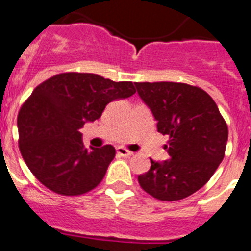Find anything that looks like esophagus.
Segmentation results:
<instances>
[{
  "mask_svg": "<svg viewBox=\"0 0 251 251\" xmlns=\"http://www.w3.org/2000/svg\"><path fill=\"white\" fill-rule=\"evenodd\" d=\"M116 152H117L119 156H122V157H129V156H131L132 154V152L125 150L124 147H117V148H116Z\"/></svg>",
  "mask_w": 251,
  "mask_h": 251,
  "instance_id": "obj_1",
  "label": "esophagus"
}]
</instances>
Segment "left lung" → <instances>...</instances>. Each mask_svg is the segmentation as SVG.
<instances>
[{
    "label": "left lung",
    "instance_id": "1",
    "mask_svg": "<svg viewBox=\"0 0 251 251\" xmlns=\"http://www.w3.org/2000/svg\"><path fill=\"white\" fill-rule=\"evenodd\" d=\"M136 91L169 135L170 158L154 161L138 176L154 199L176 201L202 188L225 157L228 127L213 98L196 86L179 82H135Z\"/></svg>",
    "mask_w": 251,
    "mask_h": 251
}]
</instances>
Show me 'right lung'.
Instances as JSON below:
<instances>
[{
    "label": "right lung",
    "mask_w": 251,
    "mask_h": 251,
    "mask_svg": "<svg viewBox=\"0 0 251 251\" xmlns=\"http://www.w3.org/2000/svg\"><path fill=\"white\" fill-rule=\"evenodd\" d=\"M134 94L132 82L94 73H60L38 85L18 116L20 153L32 174L64 196L95 188L116 150L107 144L87 151L79 129L99 119L108 103Z\"/></svg>",
    "instance_id": "add662e5"
}]
</instances>
